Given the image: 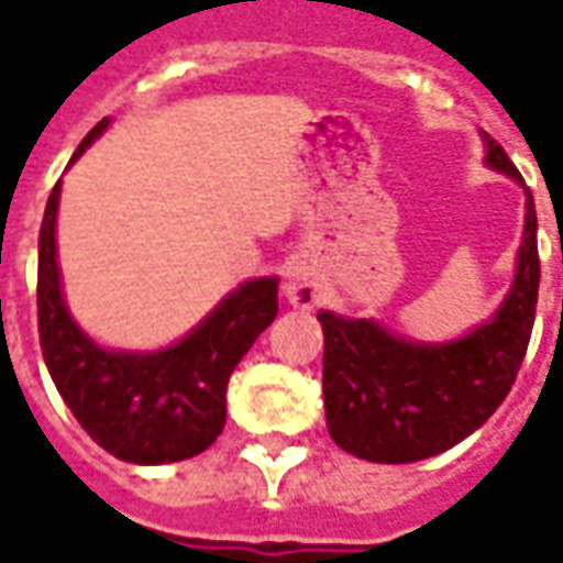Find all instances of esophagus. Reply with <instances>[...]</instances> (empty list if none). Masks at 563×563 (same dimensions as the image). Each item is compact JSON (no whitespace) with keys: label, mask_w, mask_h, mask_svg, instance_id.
Listing matches in <instances>:
<instances>
[{"label":"esophagus","mask_w":563,"mask_h":563,"mask_svg":"<svg viewBox=\"0 0 563 563\" xmlns=\"http://www.w3.org/2000/svg\"><path fill=\"white\" fill-rule=\"evenodd\" d=\"M283 292H286V298H289V305L292 307H313L319 301L317 274L307 268L305 262H292V265L286 268Z\"/></svg>","instance_id":"obj_1"}]
</instances>
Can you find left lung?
Segmentation results:
<instances>
[{
	"label": "left lung",
	"instance_id": "left-lung-1",
	"mask_svg": "<svg viewBox=\"0 0 563 563\" xmlns=\"http://www.w3.org/2000/svg\"><path fill=\"white\" fill-rule=\"evenodd\" d=\"M485 162L521 184L519 168L495 139ZM540 289L537 210L525 189V234L516 280L504 305L452 343L395 338L374 319H343L319 310L325 355L322 395L331 440L355 459L410 464L446 452L495 413L516 383L531 341Z\"/></svg>",
	"mask_w": 563,
	"mask_h": 563
}]
</instances>
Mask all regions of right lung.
I'll use <instances>...</instances> for the list:
<instances>
[{"instance_id": "right-lung-1", "label": "right lung", "mask_w": 563, "mask_h": 563, "mask_svg": "<svg viewBox=\"0 0 563 563\" xmlns=\"http://www.w3.org/2000/svg\"><path fill=\"white\" fill-rule=\"evenodd\" d=\"M108 126L80 141L78 159ZM59 184L38 232V338L44 365L80 428L120 461L168 464L192 459L225 424L229 377L277 317V280L244 283L198 329L159 353H108L68 317L56 265Z\"/></svg>"}]
</instances>
